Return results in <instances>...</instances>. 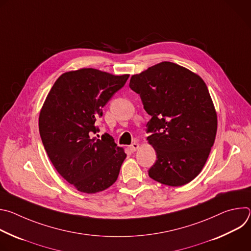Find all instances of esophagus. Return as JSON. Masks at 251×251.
Here are the masks:
<instances>
[{
  "instance_id": "esophagus-1",
  "label": "esophagus",
  "mask_w": 251,
  "mask_h": 251,
  "mask_svg": "<svg viewBox=\"0 0 251 251\" xmlns=\"http://www.w3.org/2000/svg\"><path fill=\"white\" fill-rule=\"evenodd\" d=\"M139 144L138 143H133V144L131 145V146H129V149H130V151L131 152H135L137 149H139Z\"/></svg>"
}]
</instances>
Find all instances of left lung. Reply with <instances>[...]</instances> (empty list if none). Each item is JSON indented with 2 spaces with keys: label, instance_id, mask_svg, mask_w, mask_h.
<instances>
[{
  "label": "left lung",
  "instance_id": "1",
  "mask_svg": "<svg viewBox=\"0 0 251 251\" xmlns=\"http://www.w3.org/2000/svg\"><path fill=\"white\" fill-rule=\"evenodd\" d=\"M146 112L147 140L156 151L148 171L167 186H184L201 173L214 143L218 116L201 77L178 64L163 61L131 76Z\"/></svg>",
  "mask_w": 251,
  "mask_h": 251
}]
</instances>
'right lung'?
<instances>
[{
	"label": "right lung",
	"instance_id": "right-lung-1",
	"mask_svg": "<svg viewBox=\"0 0 251 251\" xmlns=\"http://www.w3.org/2000/svg\"><path fill=\"white\" fill-rule=\"evenodd\" d=\"M128 77L94 68L67 71L42 107L39 128L48 156L64 180L81 193L102 192L117 180L124 149L109 134L101 139L93 135L99 131L96 120L102 108Z\"/></svg>",
	"mask_w": 251,
	"mask_h": 251
}]
</instances>
